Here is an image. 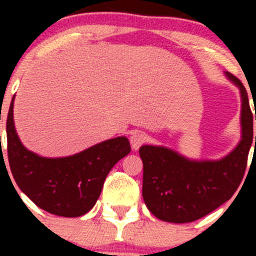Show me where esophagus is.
<instances>
[{
    "mask_svg": "<svg viewBox=\"0 0 256 256\" xmlns=\"http://www.w3.org/2000/svg\"><path fill=\"white\" fill-rule=\"evenodd\" d=\"M144 142H146V135H144V132H141V131H136V132L131 134L130 144H131V147H132L135 151L140 148Z\"/></svg>",
    "mask_w": 256,
    "mask_h": 256,
    "instance_id": "esophagus-1",
    "label": "esophagus"
}]
</instances>
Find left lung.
<instances>
[{"instance_id": "8db88e82", "label": "left lung", "mask_w": 256, "mask_h": 256, "mask_svg": "<svg viewBox=\"0 0 256 256\" xmlns=\"http://www.w3.org/2000/svg\"><path fill=\"white\" fill-rule=\"evenodd\" d=\"M226 76L239 88L242 98V140L226 157L216 161L190 160L164 146L144 144L142 197L156 218L170 223H190L226 203L238 190L254 142L248 92L238 78ZM256 146V136H255Z\"/></svg>"}]
</instances>
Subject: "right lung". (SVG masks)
Segmentation results:
<instances>
[{
    "mask_svg": "<svg viewBox=\"0 0 256 256\" xmlns=\"http://www.w3.org/2000/svg\"><path fill=\"white\" fill-rule=\"evenodd\" d=\"M14 100L6 131L10 168L17 186L48 213L68 218L84 216L96 203L110 170L130 154L128 140L118 136L68 157H42L20 142L14 122Z\"/></svg>",
    "mask_w": 256,
    "mask_h": 256,
    "instance_id": "1",
    "label": "right lung"
}]
</instances>
